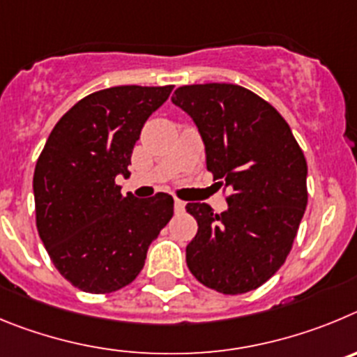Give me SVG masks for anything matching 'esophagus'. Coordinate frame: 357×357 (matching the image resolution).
<instances>
[{"mask_svg": "<svg viewBox=\"0 0 357 357\" xmlns=\"http://www.w3.org/2000/svg\"><path fill=\"white\" fill-rule=\"evenodd\" d=\"M174 211L176 213H183V211H185V201H181V199H174Z\"/></svg>", "mask_w": 357, "mask_h": 357, "instance_id": "1", "label": "esophagus"}]
</instances>
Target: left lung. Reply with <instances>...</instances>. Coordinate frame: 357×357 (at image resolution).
I'll return each instance as SVG.
<instances>
[{"instance_id":"left-lung-1","label":"left lung","mask_w":357,"mask_h":357,"mask_svg":"<svg viewBox=\"0 0 357 357\" xmlns=\"http://www.w3.org/2000/svg\"><path fill=\"white\" fill-rule=\"evenodd\" d=\"M172 102L194 119L213 179L233 190L220 215L206 202L186 204L197 220L186 265L220 294L256 290L290 255L306 210L303 149L271 102L240 85L179 86Z\"/></svg>"}]
</instances>
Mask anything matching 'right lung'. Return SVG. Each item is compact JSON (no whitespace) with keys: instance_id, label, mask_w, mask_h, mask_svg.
Listing matches in <instances>:
<instances>
[{"instance_id":"obj_1","label":"right lung","mask_w":357,"mask_h":357,"mask_svg":"<svg viewBox=\"0 0 357 357\" xmlns=\"http://www.w3.org/2000/svg\"><path fill=\"white\" fill-rule=\"evenodd\" d=\"M172 85H121L79 99L47 137L33 174L38 236L56 271L89 294L130 284L174 215V199L123 197L131 153Z\"/></svg>"}]
</instances>
